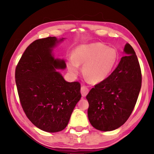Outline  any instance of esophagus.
Wrapping results in <instances>:
<instances>
[{"mask_svg":"<svg viewBox=\"0 0 154 154\" xmlns=\"http://www.w3.org/2000/svg\"><path fill=\"white\" fill-rule=\"evenodd\" d=\"M88 92H89V89H88V86H86V85H82V88H81V93H82L83 97L86 96Z\"/></svg>","mask_w":154,"mask_h":154,"instance_id":"esophagus-1","label":"esophagus"}]
</instances>
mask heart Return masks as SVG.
<instances>
[{
    "label": "heart",
    "mask_w": 154,
    "mask_h": 154,
    "mask_svg": "<svg viewBox=\"0 0 154 154\" xmlns=\"http://www.w3.org/2000/svg\"><path fill=\"white\" fill-rule=\"evenodd\" d=\"M118 60L116 49L100 43L80 45L75 49L73 57L68 59L67 68L76 76L79 72V65H83V73L90 82H103L113 71Z\"/></svg>",
    "instance_id": "heart-1"
}]
</instances>
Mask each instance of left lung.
<instances>
[{
	"label": "left lung",
	"instance_id": "8db88e82",
	"mask_svg": "<svg viewBox=\"0 0 154 154\" xmlns=\"http://www.w3.org/2000/svg\"><path fill=\"white\" fill-rule=\"evenodd\" d=\"M124 51L126 55L116 69L86 96L88 119L94 128L101 131L116 130L128 120L141 88V70L134 49L127 43Z\"/></svg>",
	"mask_w": 154,
	"mask_h": 154
}]
</instances>
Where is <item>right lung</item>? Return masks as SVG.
Instances as JSON below:
<instances>
[{
    "instance_id": "obj_1",
    "label": "right lung",
    "mask_w": 154,
    "mask_h": 154,
    "mask_svg": "<svg viewBox=\"0 0 154 154\" xmlns=\"http://www.w3.org/2000/svg\"><path fill=\"white\" fill-rule=\"evenodd\" d=\"M60 41H62L61 39ZM55 36L37 39L26 49L15 68V83L26 116L38 128L48 132L64 130L82 97L79 82H67L56 69L66 67L55 60Z\"/></svg>"
}]
</instances>
